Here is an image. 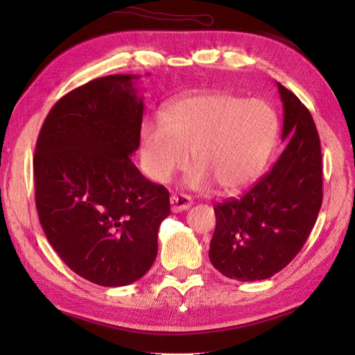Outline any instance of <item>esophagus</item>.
<instances>
[{
    "instance_id": "1",
    "label": "esophagus",
    "mask_w": 355,
    "mask_h": 355,
    "mask_svg": "<svg viewBox=\"0 0 355 355\" xmlns=\"http://www.w3.org/2000/svg\"><path fill=\"white\" fill-rule=\"evenodd\" d=\"M192 206V198L184 193H175L171 197V209L172 212H182Z\"/></svg>"
}]
</instances>
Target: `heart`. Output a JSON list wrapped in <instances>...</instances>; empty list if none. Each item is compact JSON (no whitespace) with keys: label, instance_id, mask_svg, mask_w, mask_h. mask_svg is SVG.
Instances as JSON below:
<instances>
[{"label":"heart","instance_id":"b5f03b06","mask_svg":"<svg viewBox=\"0 0 355 355\" xmlns=\"http://www.w3.org/2000/svg\"><path fill=\"white\" fill-rule=\"evenodd\" d=\"M277 117L261 99L229 93H201L166 110L163 122L146 120L140 128L143 172L168 183L191 160L186 186L206 191L214 183L224 192L250 184L275 146Z\"/></svg>","mask_w":355,"mask_h":355}]
</instances>
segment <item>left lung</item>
<instances>
[{
    "label": "left lung",
    "instance_id": "obj_1",
    "mask_svg": "<svg viewBox=\"0 0 355 355\" xmlns=\"http://www.w3.org/2000/svg\"><path fill=\"white\" fill-rule=\"evenodd\" d=\"M286 148L250 191L216 205L212 266L241 282L268 279L294 259L322 206L320 139L311 112L277 82Z\"/></svg>",
    "mask_w": 355,
    "mask_h": 355
}]
</instances>
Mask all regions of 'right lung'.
Here are the masks:
<instances>
[{"mask_svg":"<svg viewBox=\"0 0 355 355\" xmlns=\"http://www.w3.org/2000/svg\"><path fill=\"white\" fill-rule=\"evenodd\" d=\"M135 74L73 89L45 117L33 173L40 221L67 266L87 281L123 286L153 267L169 192L131 155L140 145L143 99Z\"/></svg>","mask_w":355,"mask_h":355,"instance_id":"obj_1","label":"right lung"}]
</instances>
